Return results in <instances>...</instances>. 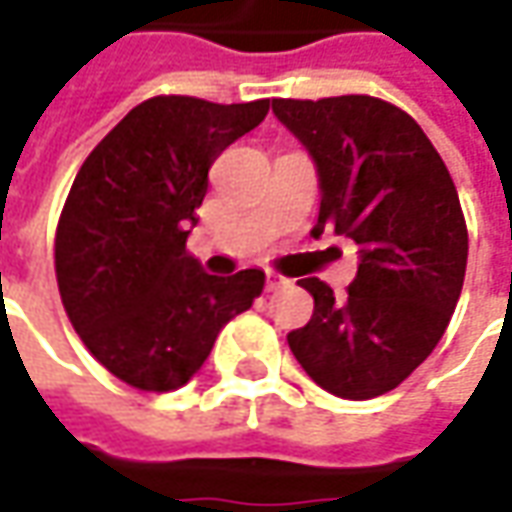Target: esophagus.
Wrapping results in <instances>:
<instances>
[{
    "mask_svg": "<svg viewBox=\"0 0 512 512\" xmlns=\"http://www.w3.org/2000/svg\"><path fill=\"white\" fill-rule=\"evenodd\" d=\"M266 286H269V291L289 289L291 280H289V277H283L280 272H266Z\"/></svg>",
    "mask_w": 512,
    "mask_h": 512,
    "instance_id": "esophagus-1",
    "label": "esophagus"
}]
</instances>
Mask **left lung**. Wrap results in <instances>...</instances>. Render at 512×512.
Listing matches in <instances>:
<instances>
[{"label": "left lung", "mask_w": 512, "mask_h": 512, "mask_svg": "<svg viewBox=\"0 0 512 512\" xmlns=\"http://www.w3.org/2000/svg\"><path fill=\"white\" fill-rule=\"evenodd\" d=\"M274 115L303 141L320 175L326 229L360 246L345 297L317 277L297 280L314 314L289 348L320 388L374 399L414 374L459 303L467 226L445 161L397 104L374 96L274 98Z\"/></svg>", "instance_id": "1"}]
</instances>
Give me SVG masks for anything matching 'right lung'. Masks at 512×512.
Returning a JSON list of instances; mask_svg holds the SVG:
<instances>
[{"instance_id":"right-lung-1","label":"right lung","mask_w":512,"mask_h":512,"mask_svg":"<svg viewBox=\"0 0 512 512\" xmlns=\"http://www.w3.org/2000/svg\"><path fill=\"white\" fill-rule=\"evenodd\" d=\"M269 113V98L141 101L81 164L56 226V280L70 323L113 377L175 391L266 274H206L186 252L209 167Z\"/></svg>"}]
</instances>
